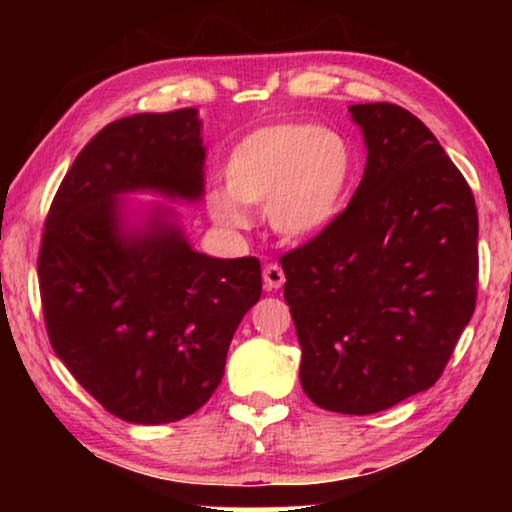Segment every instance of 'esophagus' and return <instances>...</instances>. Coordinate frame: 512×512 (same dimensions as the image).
Wrapping results in <instances>:
<instances>
[{
	"mask_svg": "<svg viewBox=\"0 0 512 512\" xmlns=\"http://www.w3.org/2000/svg\"><path fill=\"white\" fill-rule=\"evenodd\" d=\"M263 284L268 291H277L284 286V270L279 263H268L263 268Z\"/></svg>",
	"mask_w": 512,
	"mask_h": 512,
	"instance_id": "obj_1",
	"label": "esophagus"
}]
</instances>
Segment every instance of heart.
<instances>
[{
	"label": "heart",
	"instance_id": "obj_1",
	"mask_svg": "<svg viewBox=\"0 0 512 512\" xmlns=\"http://www.w3.org/2000/svg\"><path fill=\"white\" fill-rule=\"evenodd\" d=\"M226 191H212L207 209L223 228H247L244 207H265L275 233L317 235L338 219L354 188L356 158L340 132L307 121L251 130L228 153Z\"/></svg>",
	"mask_w": 512,
	"mask_h": 512
}]
</instances>
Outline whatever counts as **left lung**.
<instances>
[{"mask_svg":"<svg viewBox=\"0 0 512 512\" xmlns=\"http://www.w3.org/2000/svg\"><path fill=\"white\" fill-rule=\"evenodd\" d=\"M366 170L345 212L279 258L300 384L373 415L436 384L478 293V209L433 132L398 104H352Z\"/></svg>","mask_w":512,"mask_h":512,"instance_id":"obj_1","label":"left lung"}]
</instances>
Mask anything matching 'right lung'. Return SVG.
<instances>
[{
  "instance_id": "add662e5",
  "label": "right lung",
  "mask_w": 512,
  "mask_h": 512,
  "mask_svg": "<svg viewBox=\"0 0 512 512\" xmlns=\"http://www.w3.org/2000/svg\"><path fill=\"white\" fill-rule=\"evenodd\" d=\"M205 156L198 109L125 116L76 156L48 212L39 251L48 340L123 422L170 424L200 410L261 298L258 258L200 254L174 207L130 212L121 202L132 193L200 202Z\"/></svg>"
}]
</instances>
